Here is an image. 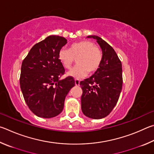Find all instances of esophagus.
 I'll return each instance as SVG.
<instances>
[{"label":"esophagus","instance_id":"obj_1","mask_svg":"<svg viewBox=\"0 0 154 154\" xmlns=\"http://www.w3.org/2000/svg\"><path fill=\"white\" fill-rule=\"evenodd\" d=\"M75 85L76 86H79L80 85V80L75 79Z\"/></svg>","mask_w":154,"mask_h":154}]
</instances>
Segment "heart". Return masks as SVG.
Instances as JSON below:
<instances>
[{
    "label": "heart",
    "instance_id": "b5f03b06",
    "mask_svg": "<svg viewBox=\"0 0 154 154\" xmlns=\"http://www.w3.org/2000/svg\"><path fill=\"white\" fill-rule=\"evenodd\" d=\"M76 59L77 66L69 70L68 75L75 79L86 76L88 72H95L101 63L103 55L100 48L89 40H81L73 43L69 49L62 48L59 51L58 58L63 67L70 68Z\"/></svg>",
    "mask_w": 154,
    "mask_h": 154
}]
</instances>
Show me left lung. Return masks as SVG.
I'll return each instance as SVG.
<instances>
[{
    "label": "left lung",
    "instance_id": "obj_1",
    "mask_svg": "<svg viewBox=\"0 0 154 154\" xmlns=\"http://www.w3.org/2000/svg\"><path fill=\"white\" fill-rule=\"evenodd\" d=\"M87 37L97 40L103 58L95 74L80 82L82 111L88 118L101 119L110 114L119 99L123 82L122 63L114 48L101 38Z\"/></svg>",
    "mask_w": 154,
    "mask_h": 154
}]
</instances>
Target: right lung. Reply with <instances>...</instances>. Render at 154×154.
Returning <instances> with one entry per match:
<instances>
[{
	"label": "right lung",
	"instance_id": "add662e5",
	"mask_svg": "<svg viewBox=\"0 0 154 154\" xmlns=\"http://www.w3.org/2000/svg\"><path fill=\"white\" fill-rule=\"evenodd\" d=\"M66 43L64 37L48 36L32 47L21 64V92L29 109L38 117L50 118L60 114L65 98L75 86L72 76L59 80L65 69L58 53Z\"/></svg>",
	"mask_w": 154,
	"mask_h": 154
}]
</instances>
